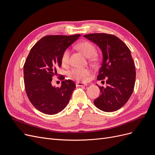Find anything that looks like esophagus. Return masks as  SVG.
I'll return each mask as SVG.
<instances>
[{"mask_svg": "<svg viewBox=\"0 0 155 155\" xmlns=\"http://www.w3.org/2000/svg\"><path fill=\"white\" fill-rule=\"evenodd\" d=\"M87 85V84L85 83H82V82H77L76 83L77 87H85Z\"/></svg>", "mask_w": 155, "mask_h": 155, "instance_id": "34e87169", "label": "esophagus"}]
</instances>
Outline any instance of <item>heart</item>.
Returning a JSON list of instances; mask_svg holds the SVG:
<instances>
[{
  "label": "heart",
  "instance_id": "1",
  "mask_svg": "<svg viewBox=\"0 0 155 155\" xmlns=\"http://www.w3.org/2000/svg\"><path fill=\"white\" fill-rule=\"evenodd\" d=\"M78 49L81 51L86 57L88 58L91 60H94V55L96 53V48L95 46L92 43L87 41H82L77 45ZM70 51L66 49L61 55V63L63 64H67L69 62ZM91 73V70L88 68H74L70 70L68 73L70 78L76 79V80H85L87 77Z\"/></svg>",
  "mask_w": 155,
  "mask_h": 155
}]
</instances>
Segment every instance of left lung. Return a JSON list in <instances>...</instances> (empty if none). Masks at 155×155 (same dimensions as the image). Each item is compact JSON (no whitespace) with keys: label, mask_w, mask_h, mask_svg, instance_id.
I'll list each match as a JSON object with an SVG mask.
<instances>
[{"label":"left lung","mask_w":155,"mask_h":155,"mask_svg":"<svg viewBox=\"0 0 155 155\" xmlns=\"http://www.w3.org/2000/svg\"><path fill=\"white\" fill-rule=\"evenodd\" d=\"M85 38L101 50L103 60L97 77L107 87H100L101 95L94 101L98 109L104 112L120 109L128 101L134 90L136 70L130 51L118 37L107 34H90Z\"/></svg>","instance_id":"1"}]
</instances>
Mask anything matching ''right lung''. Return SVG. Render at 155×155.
Listing matches in <instances>:
<instances>
[{"mask_svg": "<svg viewBox=\"0 0 155 155\" xmlns=\"http://www.w3.org/2000/svg\"><path fill=\"white\" fill-rule=\"evenodd\" d=\"M80 34L46 35L31 48L24 64L25 91L31 104L44 114L53 115L63 110L70 101L76 84L65 79L60 87L51 85L57 67L61 66V55ZM59 79L63 80L64 76Z\"/></svg>", "mask_w": 155, "mask_h": 155, "instance_id": "obj_1", "label": "right lung"}]
</instances>
